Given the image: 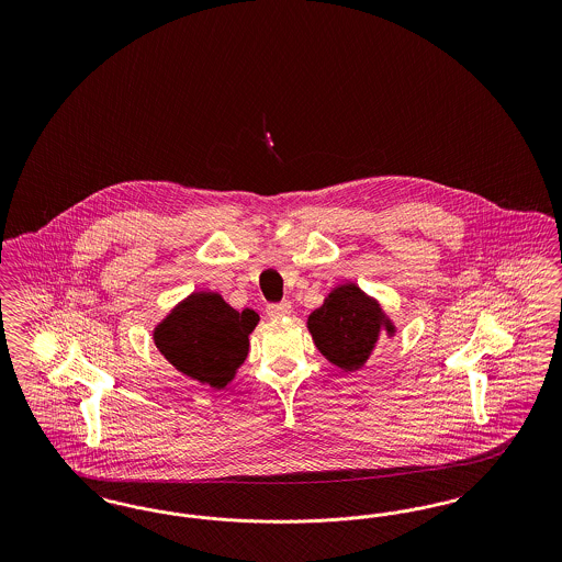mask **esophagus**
Returning <instances> with one entry per match:
<instances>
[{
	"label": "esophagus",
	"mask_w": 562,
	"mask_h": 562,
	"mask_svg": "<svg viewBox=\"0 0 562 562\" xmlns=\"http://www.w3.org/2000/svg\"><path fill=\"white\" fill-rule=\"evenodd\" d=\"M266 312H268L269 318H284L293 312V307H291V303L284 301V303H271Z\"/></svg>",
	"instance_id": "esophagus-1"
}]
</instances>
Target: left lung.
I'll list each match as a JSON object with an SVG mask.
<instances>
[{"instance_id":"1","label":"left lung","mask_w":562,"mask_h":562,"mask_svg":"<svg viewBox=\"0 0 562 562\" xmlns=\"http://www.w3.org/2000/svg\"><path fill=\"white\" fill-rule=\"evenodd\" d=\"M310 333L322 356L344 371L364 367L373 351L381 326L394 333L379 303L369 299L356 284L335 289L326 296L310 321Z\"/></svg>"}]
</instances>
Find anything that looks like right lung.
Returning a JSON list of instances; mask_svg holds the SVG:
<instances>
[{
    "label": "right lung",
    "instance_id": "right-lung-1",
    "mask_svg": "<svg viewBox=\"0 0 562 562\" xmlns=\"http://www.w3.org/2000/svg\"><path fill=\"white\" fill-rule=\"evenodd\" d=\"M259 316L236 312L221 294L193 293L154 333L164 358L181 373L223 390L248 353Z\"/></svg>",
    "mask_w": 562,
    "mask_h": 562
}]
</instances>
